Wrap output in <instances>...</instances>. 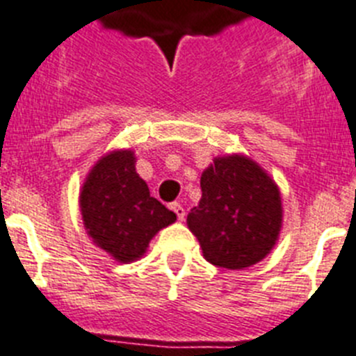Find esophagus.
<instances>
[{"instance_id": "obj_1", "label": "esophagus", "mask_w": 356, "mask_h": 356, "mask_svg": "<svg viewBox=\"0 0 356 356\" xmlns=\"http://www.w3.org/2000/svg\"><path fill=\"white\" fill-rule=\"evenodd\" d=\"M171 209H172V211H175V214L178 216V220H180V221H184V218H185V209L181 207L180 203H172V205H171Z\"/></svg>"}]
</instances>
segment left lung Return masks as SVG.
I'll list each match as a JSON object with an SVG mask.
<instances>
[{
    "instance_id": "1",
    "label": "left lung",
    "mask_w": 356,
    "mask_h": 356,
    "mask_svg": "<svg viewBox=\"0 0 356 356\" xmlns=\"http://www.w3.org/2000/svg\"><path fill=\"white\" fill-rule=\"evenodd\" d=\"M202 200L187 216L203 257L243 270L268 256L282 227L281 191L247 154L216 156L202 172Z\"/></svg>"
}]
</instances>
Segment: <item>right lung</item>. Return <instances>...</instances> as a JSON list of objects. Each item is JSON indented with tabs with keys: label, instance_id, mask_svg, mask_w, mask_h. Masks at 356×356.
<instances>
[{
	"label": "right lung",
	"instance_id": "obj_1",
	"mask_svg": "<svg viewBox=\"0 0 356 356\" xmlns=\"http://www.w3.org/2000/svg\"><path fill=\"white\" fill-rule=\"evenodd\" d=\"M135 163L133 149L109 151L93 163L79 193L84 230L118 263L140 259L151 239L176 221L175 212L149 194Z\"/></svg>",
	"mask_w": 356,
	"mask_h": 356
}]
</instances>
